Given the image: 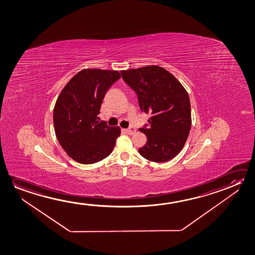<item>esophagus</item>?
I'll list each match as a JSON object with an SVG mask.
<instances>
[{
    "label": "esophagus",
    "instance_id": "esophagus-1",
    "mask_svg": "<svg viewBox=\"0 0 255 255\" xmlns=\"http://www.w3.org/2000/svg\"><path fill=\"white\" fill-rule=\"evenodd\" d=\"M126 133H128V134H133V133H135V128H128V129H125Z\"/></svg>",
    "mask_w": 255,
    "mask_h": 255
}]
</instances>
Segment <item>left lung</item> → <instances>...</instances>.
Here are the masks:
<instances>
[{
	"label": "left lung",
	"instance_id": "left-lung-1",
	"mask_svg": "<svg viewBox=\"0 0 255 255\" xmlns=\"http://www.w3.org/2000/svg\"><path fill=\"white\" fill-rule=\"evenodd\" d=\"M122 79L136 93L141 112L149 114L145 145L139 149L143 158L166 162L185 144L191 127L190 97L173 74L158 65L122 71Z\"/></svg>",
	"mask_w": 255,
	"mask_h": 255
}]
</instances>
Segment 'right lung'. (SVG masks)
<instances>
[{"mask_svg": "<svg viewBox=\"0 0 255 255\" xmlns=\"http://www.w3.org/2000/svg\"><path fill=\"white\" fill-rule=\"evenodd\" d=\"M121 78L118 71L84 69L61 91L53 112L54 128L69 157L93 164L108 157L121 134L120 127L99 122L103 99Z\"/></svg>", "mask_w": 255, "mask_h": 255, "instance_id": "obj_1", "label": "right lung"}]
</instances>
